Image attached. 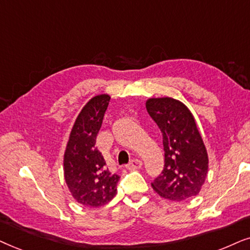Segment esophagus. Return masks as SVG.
<instances>
[{
    "label": "esophagus",
    "instance_id": "esophagus-1",
    "mask_svg": "<svg viewBox=\"0 0 250 250\" xmlns=\"http://www.w3.org/2000/svg\"><path fill=\"white\" fill-rule=\"evenodd\" d=\"M142 166H143V162L141 161V160L134 159V160H132V161L130 162V164H129V165L127 166V168L129 169V170H135V169L142 168Z\"/></svg>",
    "mask_w": 250,
    "mask_h": 250
}]
</instances>
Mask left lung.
I'll list each match as a JSON object with an SVG mask.
<instances>
[{
	"label": "left lung",
	"instance_id": "1",
	"mask_svg": "<svg viewBox=\"0 0 250 250\" xmlns=\"http://www.w3.org/2000/svg\"><path fill=\"white\" fill-rule=\"evenodd\" d=\"M146 109L164 138L165 167L153 181V189L174 201L194 197L207 177L208 154L192 113L170 97L148 99Z\"/></svg>",
	"mask_w": 250,
	"mask_h": 250
}]
</instances>
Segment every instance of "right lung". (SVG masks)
<instances>
[{"label":"right lung","instance_id":"obj_1","mask_svg":"<svg viewBox=\"0 0 250 250\" xmlns=\"http://www.w3.org/2000/svg\"><path fill=\"white\" fill-rule=\"evenodd\" d=\"M108 95L91 98L80 112L64 155L65 181L73 198L86 207H101L116 194L120 176L109 171L96 146L103 119L109 103Z\"/></svg>","mask_w":250,"mask_h":250}]
</instances>
